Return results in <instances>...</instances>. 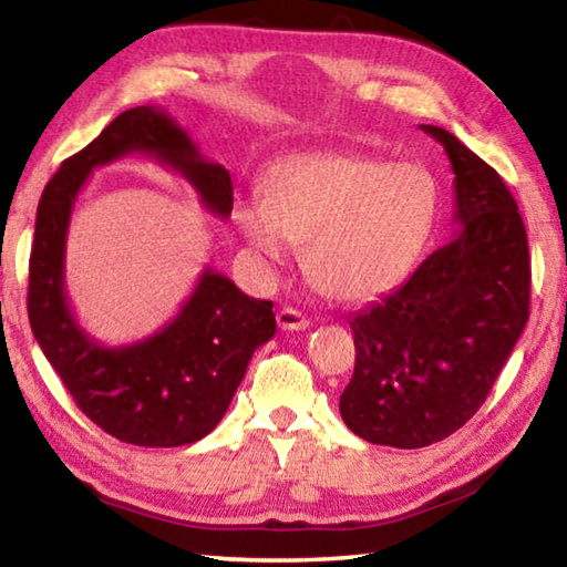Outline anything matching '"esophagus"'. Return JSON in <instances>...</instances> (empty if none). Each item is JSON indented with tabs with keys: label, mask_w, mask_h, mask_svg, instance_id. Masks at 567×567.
<instances>
[{
	"label": "esophagus",
	"mask_w": 567,
	"mask_h": 567,
	"mask_svg": "<svg viewBox=\"0 0 567 567\" xmlns=\"http://www.w3.org/2000/svg\"><path fill=\"white\" fill-rule=\"evenodd\" d=\"M277 322H280V328L287 332H300L310 328V320H307V315H302L300 310H295V307H282L280 312H277Z\"/></svg>",
	"instance_id": "1"
}]
</instances>
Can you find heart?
Segmentation results:
<instances>
[{"label": "heart", "instance_id": "obj_1", "mask_svg": "<svg viewBox=\"0 0 567 567\" xmlns=\"http://www.w3.org/2000/svg\"><path fill=\"white\" fill-rule=\"evenodd\" d=\"M265 195L237 203L239 235L272 265L290 260L295 243H307V280L344 305L395 290L440 213V185L425 167L358 152L282 159L267 175Z\"/></svg>", "mask_w": 567, "mask_h": 567}]
</instances>
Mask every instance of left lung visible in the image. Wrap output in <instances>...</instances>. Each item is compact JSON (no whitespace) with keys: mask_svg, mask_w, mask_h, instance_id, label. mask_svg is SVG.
<instances>
[{"mask_svg":"<svg viewBox=\"0 0 567 567\" xmlns=\"http://www.w3.org/2000/svg\"><path fill=\"white\" fill-rule=\"evenodd\" d=\"M420 127L453 165L460 227L350 320L354 372L340 395L354 435L402 450L440 443L475 415L530 312V252L511 189L455 134Z\"/></svg>","mask_w":567,"mask_h":567,"instance_id":"left-lung-1","label":"left lung"}]
</instances>
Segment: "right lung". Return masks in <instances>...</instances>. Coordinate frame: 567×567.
Masks as SVG:
<instances>
[{
	"mask_svg": "<svg viewBox=\"0 0 567 567\" xmlns=\"http://www.w3.org/2000/svg\"><path fill=\"white\" fill-rule=\"evenodd\" d=\"M132 152L179 172L209 213H233L229 172L199 155L167 110L122 112L47 182L37 207L27 312L44 358L94 425L130 445L177 447L217 427L249 358L272 338L277 322L270 300L247 297L229 277L205 270L177 318L147 340L104 348L76 324L64 295L74 199L94 167Z\"/></svg>",
	"mask_w": 567,
	"mask_h": 567,
	"instance_id": "obj_1",
	"label": "right lung"
}]
</instances>
